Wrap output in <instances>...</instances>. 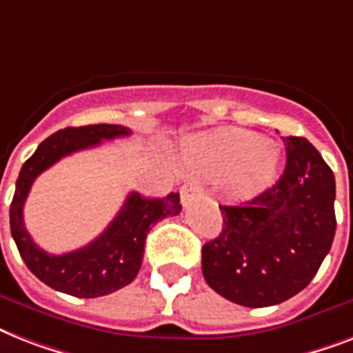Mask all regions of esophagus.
Returning <instances> with one entry per match:
<instances>
[{"mask_svg":"<svg viewBox=\"0 0 353 353\" xmlns=\"http://www.w3.org/2000/svg\"><path fill=\"white\" fill-rule=\"evenodd\" d=\"M201 194V185H199L198 179H188V181L183 183L181 187V201L183 205H187L190 199H194L196 196Z\"/></svg>","mask_w":353,"mask_h":353,"instance_id":"esophagus-1","label":"esophagus"}]
</instances>
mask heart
<instances>
[{"mask_svg": "<svg viewBox=\"0 0 353 353\" xmlns=\"http://www.w3.org/2000/svg\"><path fill=\"white\" fill-rule=\"evenodd\" d=\"M192 161L203 172L225 174V187L232 196H249L273 183L280 152L269 139L225 128L199 137L192 144Z\"/></svg>", "mask_w": 353, "mask_h": 353, "instance_id": "heart-1", "label": "heart"}]
</instances>
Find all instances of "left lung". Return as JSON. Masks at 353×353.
<instances>
[{
  "instance_id": "obj_1",
  "label": "left lung",
  "mask_w": 353,
  "mask_h": 353,
  "mask_svg": "<svg viewBox=\"0 0 353 353\" xmlns=\"http://www.w3.org/2000/svg\"><path fill=\"white\" fill-rule=\"evenodd\" d=\"M285 168L273 187L220 205V236L201 249L207 284L247 307L274 306L306 288L335 236V177L304 137H282Z\"/></svg>"
}]
</instances>
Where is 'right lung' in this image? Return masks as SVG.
Segmentation results:
<instances>
[{
	"instance_id": "add662e5",
	"label": "right lung",
	"mask_w": 353,
	"mask_h": 353,
	"mask_svg": "<svg viewBox=\"0 0 353 353\" xmlns=\"http://www.w3.org/2000/svg\"><path fill=\"white\" fill-rule=\"evenodd\" d=\"M130 133V128L119 124L58 130L36 148L19 170L10 203V232L30 273L52 290L79 299H95L121 290L137 276L150 229L157 221L181 212L176 192L152 199L130 192L106 231L88 245L65 254H49L32 241L23 223V205L36 177L65 155Z\"/></svg>"
}]
</instances>
